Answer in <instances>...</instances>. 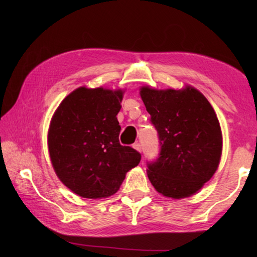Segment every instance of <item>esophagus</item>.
I'll return each instance as SVG.
<instances>
[{"instance_id":"esophagus-1","label":"esophagus","mask_w":257,"mask_h":257,"mask_svg":"<svg viewBox=\"0 0 257 257\" xmlns=\"http://www.w3.org/2000/svg\"><path fill=\"white\" fill-rule=\"evenodd\" d=\"M133 147H134V149L136 150V151H138V152H142V145L139 144V143H136V144H134V145H133Z\"/></svg>"}]
</instances>
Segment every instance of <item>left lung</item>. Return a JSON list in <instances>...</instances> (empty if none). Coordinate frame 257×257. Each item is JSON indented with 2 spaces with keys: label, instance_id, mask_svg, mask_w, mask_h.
<instances>
[{
  "label": "left lung",
  "instance_id": "left-lung-1",
  "mask_svg": "<svg viewBox=\"0 0 257 257\" xmlns=\"http://www.w3.org/2000/svg\"><path fill=\"white\" fill-rule=\"evenodd\" d=\"M141 96L160 144L158 159L147 162L149 179L164 196L188 197L211 179L220 163L222 134L215 112L193 87H142Z\"/></svg>",
  "mask_w": 257,
  "mask_h": 257
}]
</instances>
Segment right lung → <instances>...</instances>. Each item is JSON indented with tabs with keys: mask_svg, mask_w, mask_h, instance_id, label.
<instances>
[{
	"mask_svg": "<svg viewBox=\"0 0 257 257\" xmlns=\"http://www.w3.org/2000/svg\"><path fill=\"white\" fill-rule=\"evenodd\" d=\"M122 90H73L52 118L49 151L59 179L85 198L108 197L119 190L125 173L142 155L119 143L116 119Z\"/></svg>",
	"mask_w": 257,
	"mask_h": 257,
	"instance_id": "right-lung-1",
	"label": "right lung"
}]
</instances>
